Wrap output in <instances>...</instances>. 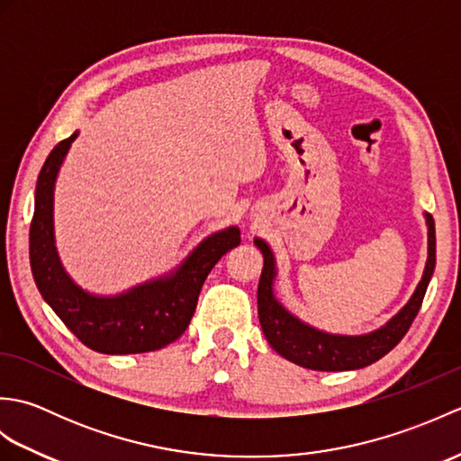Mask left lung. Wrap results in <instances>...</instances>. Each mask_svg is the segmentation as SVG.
<instances>
[{
  "instance_id": "1",
  "label": "left lung",
  "mask_w": 461,
  "mask_h": 461,
  "mask_svg": "<svg viewBox=\"0 0 461 461\" xmlns=\"http://www.w3.org/2000/svg\"><path fill=\"white\" fill-rule=\"evenodd\" d=\"M428 218V263L424 269V277L408 305L380 330L370 332L365 337H335L327 335L303 325L301 321L291 317L273 297L271 283L276 276L271 249L266 241L256 240V246L263 253V271L258 287V312L263 335L269 340L271 348H276L281 357L295 362L303 368L312 370H355L365 368L388 355L400 340L404 339L408 329L418 315L420 307L426 295L429 277L436 267V228L434 218Z\"/></svg>"
}]
</instances>
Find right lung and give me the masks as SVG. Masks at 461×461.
<instances>
[{
    "instance_id": "obj_1",
    "label": "right lung",
    "mask_w": 461,
    "mask_h": 461,
    "mask_svg": "<svg viewBox=\"0 0 461 461\" xmlns=\"http://www.w3.org/2000/svg\"><path fill=\"white\" fill-rule=\"evenodd\" d=\"M75 139L77 132L55 146L37 178L29 228V259L37 289L85 347L103 355L158 350L188 329L205 277L223 253L240 246V230L213 233L170 279L146 283L113 299L86 295L68 281L53 246V185Z\"/></svg>"
}]
</instances>
